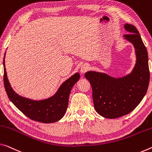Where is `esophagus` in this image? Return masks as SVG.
<instances>
[{
    "mask_svg": "<svg viewBox=\"0 0 152 152\" xmlns=\"http://www.w3.org/2000/svg\"><path fill=\"white\" fill-rule=\"evenodd\" d=\"M89 68V67L88 64H83V65H82L81 67L80 72L81 73H85L88 71Z\"/></svg>",
    "mask_w": 152,
    "mask_h": 152,
    "instance_id": "obj_1",
    "label": "esophagus"
}]
</instances>
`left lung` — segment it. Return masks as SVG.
Listing matches in <instances>:
<instances>
[{"label":"left lung","instance_id":"left-lung-1","mask_svg":"<svg viewBox=\"0 0 152 152\" xmlns=\"http://www.w3.org/2000/svg\"><path fill=\"white\" fill-rule=\"evenodd\" d=\"M131 34L124 35L135 48L136 63L130 74L121 78L96 71H88L85 77L92 88L94 108L99 115L116 118L126 115L137 106L148 91L150 82L148 54L136 27L126 23Z\"/></svg>","mask_w":152,"mask_h":152}]
</instances>
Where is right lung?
Segmentation results:
<instances>
[{
    "label": "right lung",
    "mask_w": 152,
    "mask_h": 152,
    "mask_svg": "<svg viewBox=\"0 0 152 152\" xmlns=\"http://www.w3.org/2000/svg\"><path fill=\"white\" fill-rule=\"evenodd\" d=\"M3 66L4 85L7 94L12 103L21 113L31 120L43 123H54L63 117L68 107L71 89L80 78L78 73L62 83L54 96L42 100H33L19 96L11 88L7 77L4 57Z\"/></svg>",
    "instance_id": "add662e5"
}]
</instances>
